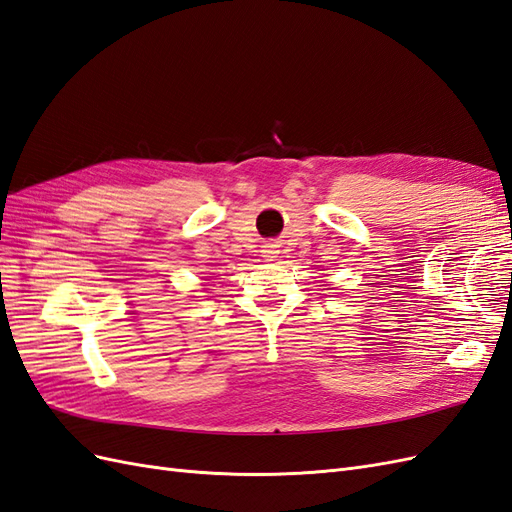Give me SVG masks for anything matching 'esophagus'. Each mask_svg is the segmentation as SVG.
I'll return each mask as SVG.
<instances>
[{
	"mask_svg": "<svg viewBox=\"0 0 512 512\" xmlns=\"http://www.w3.org/2000/svg\"><path fill=\"white\" fill-rule=\"evenodd\" d=\"M262 254H265V258H267V260H273L277 252H275V247H273V245H267L265 250H262Z\"/></svg>",
	"mask_w": 512,
	"mask_h": 512,
	"instance_id": "esophagus-1",
	"label": "esophagus"
}]
</instances>
